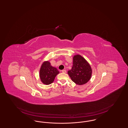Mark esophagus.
<instances>
[{"mask_svg": "<svg viewBox=\"0 0 128 128\" xmlns=\"http://www.w3.org/2000/svg\"><path fill=\"white\" fill-rule=\"evenodd\" d=\"M62 72H63V73H66V70H62Z\"/></svg>", "mask_w": 128, "mask_h": 128, "instance_id": "obj_1", "label": "esophagus"}]
</instances>
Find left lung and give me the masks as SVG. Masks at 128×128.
Instances as JSON below:
<instances>
[{
  "label": "left lung",
  "instance_id": "8db88e82",
  "mask_svg": "<svg viewBox=\"0 0 128 128\" xmlns=\"http://www.w3.org/2000/svg\"><path fill=\"white\" fill-rule=\"evenodd\" d=\"M68 73L76 84L82 85L86 83L92 75V69L86 60L80 55L73 57V66Z\"/></svg>",
  "mask_w": 128,
  "mask_h": 128
}]
</instances>
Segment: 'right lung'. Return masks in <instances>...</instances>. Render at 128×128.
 <instances>
[{"instance_id":"add662e5","label":"right lung","mask_w":128,"mask_h":128,"mask_svg":"<svg viewBox=\"0 0 128 128\" xmlns=\"http://www.w3.org/2000/svg\"><path fill=\"white\" fill-rule=\"evenodd\" d=\"M58 73L57 69L51 66L49 62H44L40 69V78L44 84L48 85L53 82L55 76Z\"/></svg>"}]
</instances>
